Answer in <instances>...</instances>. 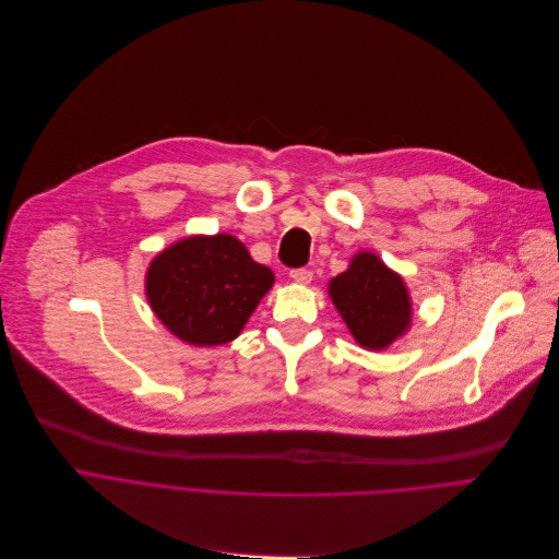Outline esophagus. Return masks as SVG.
Listing matches in <instances>:
<instances>
[{"label":"esophagus","mask_w":559,"mask_h":559,"mask_svg":"<svg viewBox=\"0 0 559 559\" xmlns=\"http://www.w3.org/2000/svg\"><path fill=\"white\" fill-rule=\"evenodd\" d=\"M290 280L297 284H310L312 282V271L310 269H293Z\"/></svg>","instance_id":"34e87169"}]
</instances>
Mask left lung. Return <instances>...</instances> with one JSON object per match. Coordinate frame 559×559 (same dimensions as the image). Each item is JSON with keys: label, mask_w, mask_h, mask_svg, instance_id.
Returning <instances> with one entry per match:
<instances>
[{"label": "left lung", "mask_w": 559, "mask_h": 559, "mask_svg": "<svg viewBox=\"0 0 559 559\" xmlns=\"http://www.w3.org/2000/svg\"><path fill=\"white\" fill-rule=\"evenodd\" d=\"M328 290L364 348L381 350L390 346L412 323L403 280L372 253H359L346 273L330 282Z\"/></svg>", "instance_id": "left-lung-1"}]
</instances>
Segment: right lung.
<instances>
[{
  "instance_id": "right-lung-1",
  "label": "right lung",
  "mask_w": 559,
  "mask_h": 559,
  "mask_svg": "<svg viewBox=\"0 0 559 559\" xmlns=\"http://www.w3.org/2000/svg\"><path fill=\"white\" fill-rule=\"evenodd\" d=\"M273 280V271L253 262L240 240L217 234L180 240L156 255L145 288L154 312L178 340L219 346L238 337Z\"/></svg>"
}]
</instances>
